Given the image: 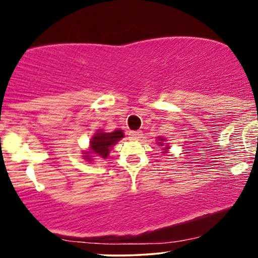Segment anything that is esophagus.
Returning a JSON list of instances; mask_svg holds the SVG:
<instances>
[{
	"instance_id": "obj_1",
	"label": "esophagus",
	"mask_w": 258,
	"mask_h": 258,
	"mask_svg": "<svg viewBox=\"0 0 258 258\" xmlns=\"http://www.w3.org/2000/svg\"><path fill=\"white\" fill-rule=\"evenodd\" d=\"M129 136L132 140H139L142 136V134H141V132H130Z\"/></svg>"
}]
</instances>
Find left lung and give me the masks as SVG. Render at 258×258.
Masks as SVG:
<instances>
[{
  "instance_id": "1",
  "label": "left lung",
  "mask_w": 258,
  "mask_h": 258,
  "mask_svg": "<svg viewBox=\"0 0 258 258\" xmlns=\"http://www.w3.org/2000/svg\"><path fill=\"white\" fill-rule=\"evenodd\" d=\"M157 141H160V142H158V146H161V147H164L163 148V153H167V150L169 149V147H168V144H165L164 146V142H165V139H163V137H160V139H158Z\"/></svg>"
}]
</instances>
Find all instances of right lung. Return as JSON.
<instances>
[{"label":"right lung","instance_id":"right-lung-1","mask_svg":"<svg viewBox=\"0 0 258 258\" xmlns=\"http://www.w3.org/2000/svg\"><path fill=\"white\" fill-rule=\"evenodd\" d=\"M123 137H124V133H123V130L119 129L115 130L112 133H104L102 129L97 130V133L90 140V149L88 151H84L83 157L89 162H91L94 157L91 155L100 156L102 158H107L112 146H115Z\"/></svg>","mask_w":258,"mask_h":258}]
</instances>
